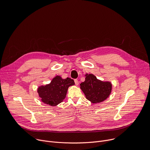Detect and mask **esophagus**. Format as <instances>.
<instances>
[{
    "label": "esophagus",
    "mask_w": 150,
    "mask_h": 150,
    "mask_svg": "<svg viewBox=\"0 0 150 150\" xmlns=\"http://www.w3.org/2000/svg\"><path fill=\"white\" fill-rule=\"evenodd\" d=\"M74 81H75V85H76V86H78V85L79 84V81H78V80H77V79H75V80H74Z\"/></svg>",
    "instance_id": "obj_1"
}]
</instances>
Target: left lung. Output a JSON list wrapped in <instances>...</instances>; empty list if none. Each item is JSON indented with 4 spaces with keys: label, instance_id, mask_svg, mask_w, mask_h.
<instances>
[{
    "label": "left lung",
    "instance_id": "8db88e82",
    "mask_svg": "<svg viewBox=\"0 0 150 150\" xmlns=\"http://www.w3.org/2000/svg\"><path fill=\"white\" fill-rule=\"evenodd\" d=\"M85 76V81L80 84V88L87 99L93 103L105 100L111 93V83L108 81H100L91 74H87Z\"/></svg>",
    "mask_w": 150,
    "mask_h": 150
}]
</instances>
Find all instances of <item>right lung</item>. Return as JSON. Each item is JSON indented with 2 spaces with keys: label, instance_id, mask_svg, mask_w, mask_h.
<instances>
[{
  "label": "right lung",
  "instance_id": "add662e5",
  "mask_svg": "<svg viewBox=\"0 0 150 150\" xmlns=\"http://www.w3.org/2000/svg\"><path fill=\"white\" fill-rule=\"evenodd\" d=\"M74 84L72 79H63L57 75L52 79L50 84L39 87L38 93L42 102L52 106H57L65 99L69 87Z\"/></svg>",
  "mask_w": 150,
  "mask_h": 150
}]
</instances>
